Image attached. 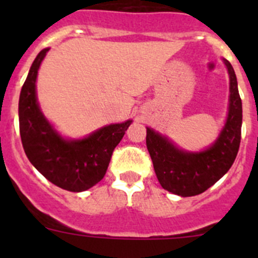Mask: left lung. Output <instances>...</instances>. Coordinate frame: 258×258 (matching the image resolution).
I'll use <instances>...</instances> for the list:
<instances>
[{
    "mask_svg": "<svg viewBox=\"0 0 258 258\" xmlns=\"http://www.w3.org/2000/svg\"><path fill=\"white\" fill-rule=\"evenodd\" d=\"M223 61L230 75L228 114L225 127L207 150L187 152L147 127L146 145L158 182L178 196H196L210 188L230 170L240 148L242 102L233 67L227 59Z\"/></svg>",
    "mask_w": 258,
    "mask_h": 258,
    "instance_id": "obj_1",
    "label": "left lung"
}]
</instances>
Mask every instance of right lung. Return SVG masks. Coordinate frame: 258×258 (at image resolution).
<instances>
[{"instance_id":"right-lung-1","label":"right lung","mask_w":258,"mask_h":258,"mask_svg":"<svg viewBox=\"0 0 258 258\" xmlns=\"http://www.w3.org/2000/svg\"><path fill=\"white\" fill-rule=\"evenodd\" d=\"M48 48L33 61L18 102L20 135L30 162L56 186L71 192L91 188L103 178L113 150L131 124H108L82 140H66L41 112L36 96V80Z\"/></svg>"}]
</instances>
